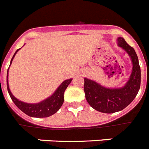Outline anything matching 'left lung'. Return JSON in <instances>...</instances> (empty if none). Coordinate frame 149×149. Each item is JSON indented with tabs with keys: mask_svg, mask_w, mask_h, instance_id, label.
<instances>
[{
	"mask_svg": "<svg viewBox=\"0 0 149 149\" xmlns=\"http://www.w3.org/2000/svg\"><path fill=\"white\" fill-rule=\"evenodd\" d=\"M117 42L127 53L132 63V70L126 84L122 87L108 88L93 80L84 79L86 100L94 109L104 113H114L125 109L134 99L140 87L141 73L135 51L123 37H118Z\"/></svg>",
	"mask_w": 149,
	"mask_h": 149,
	"instance_id": "obj_1",
	"label": "left lung"
}]
</instances>
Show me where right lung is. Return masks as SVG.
I'll list each match as a JSON object with an SVG mask.
<instances>
[{"label": "right lung", "mask_w": 149, "mask_h": 149, "mask_svg": "<svg viewBox=\"0 0 149 149\" xmlns=\"http://www.w3.org/2000/svg\"><path fill=\"white\" fill-rule=\"evenodd\" d=\"M20 49H17L15 51V54L11 59L10 65H12V60L16 55L17 52ZM9 69L7 70V75H6V85H7L8 93L12 98V101L17 107L22 112H24L27 115L33 118H47V117L51 116L55 114L62 107L64 102V93L68 87V86L70 84L72 79H69L65 80L58 88L55 90L54 93L49 96L48 98H45V100L37 103V104H29V103L23 102V101L18 100L12 95V92L9 87Z\"/></svg>", "instance_id": "1"}]
</instances>
